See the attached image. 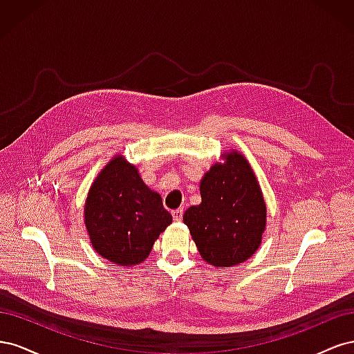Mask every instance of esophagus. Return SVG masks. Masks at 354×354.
Wrapping results in <instances>:
<instances>
[{
    "mask_svg": "<svg viewBox=\"0 0 354 354\" xmlns=\"http://www.w3.org/2000/svg\"><path fill=\"white\" fill-rule=\"evenodd\" d=\"M171 214H173V220L174 221H181V218H183V208H178V209H174L173 212H171Z\"/></svg>",
    "mask_w": 354,
    "mask_h": 354,
    "instance_id": "34e87169",
    "label": "esophagus"
}]
</instances>
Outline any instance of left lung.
<instances>
[{"instance_id":"8db88e82","label":"left lung","mask_w":354,"mask_h":354,"mask_svg":"<svg viewBox=\"0 0 354 354\" xmlns=\"http://www.w3.org/2000/svg\"><path fill=\"white\" fill-rule=\"evenodd\" d=\"M199 205L183 221L201 257L216 267L248 260L259 250L266 229V203L248 160L236 151L212 165L201 180Z\"/></svg>"}]
</instances>
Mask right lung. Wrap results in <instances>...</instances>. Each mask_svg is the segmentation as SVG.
Returning <instances> with one entry per match:
<instances>
[{
	"label": "right lung",
	"instance_id": "1",
	"mask_svg": "<svg viewBox=\"0 0 354 354\" xmlns=\"http://www.w3.org/2000/svg\"><path fill=\"white\" fill-rule=\"evenodd\" d=\"M85 227L93 248L120 266L142 263L173 217L159 194L149 189L134 165L116 155L88 192Z\"/></svg>",
	"mask_w": 354,
	"mask_h": 354
}]
</instances>
